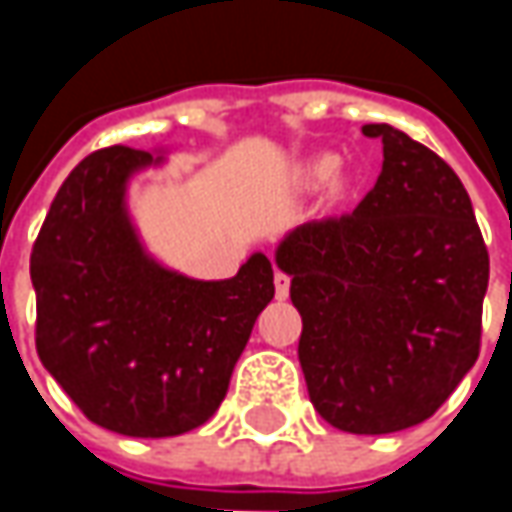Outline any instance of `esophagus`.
I'll return each mask as SVG.
<instances>
[{
	"mask_svg": "<svg viewBox=\"0 0 512 512\" xmlns=\"http://www.w3.org/2000/svg\"><path fill=\"white\" fill-rule=\"evenodd\" d=\"M273 285H276V299H287V293H290V276L282 273V270H276Z\"/></svg>",
	"mask_w": 512,
	"mask_h": 512,
	"instance_id": "obj_1",
	"label": "esophagus"
}]
</instances>
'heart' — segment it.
Segmentation results:
<instances>
[{
  "label": "heart",
  "instance_id": "heart-1",
  "mask_svg": "<svg viewBox=\"0 0 512 512\" xmlns=\"http://www.w3.org/2000/svg\"><path fill=\"white\" fill-rule=\"evenodd\" d=\"M336 170H339V159H336V156H322V159H316V162L310 165V176H313L316 182H330V179L336 176Z\"/></svg>",
  "mask_w": 512,
  "mask_h": 512
}]
</instances>
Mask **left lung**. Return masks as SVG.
Masks as SVG:
<instances>
[{
  "label": "left lung",
  "mask_w": 512,
  "mask_h": 512,
  "mask_svg": "<svg viewBox=\"0 0 512 512\" xmlns=\"http://www.w3.org/2000/svg\"><path fill=\"white\" fill-rule=\"evenodd\" d=\"M384 162L353 213L307 222L276 247L302 313L310 402L344 433L430 419L479 359L490 256L453 168L390 125Z\"/></svg>",
  "instance_id": "left-lung-1"
}]
</instances>
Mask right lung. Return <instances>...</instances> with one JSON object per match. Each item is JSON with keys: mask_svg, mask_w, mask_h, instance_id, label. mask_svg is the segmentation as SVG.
<instances>
[{"mask_svg": "<svg viewBox=\"0 0 512 512\" xmlns=\"http://www.w3.org/2000/svg\"><path fill=\"white\" fill-rule=\"evenodd\" d=\"M148 150H96L70 170L30 253L36 353L90 422L136 439L179 436L225 399L273 267L253 253L233 279L202 282L150 256L130 222Z\"/></svg>", "mask_w": 512, "mask_h": 512, "instance_id": "right-lung-1", "label": "right lung"}]
</instances>
